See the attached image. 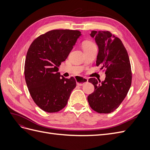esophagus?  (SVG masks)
<instances>
[{"mask_svg": "<svg viewBox=\"0 0 150 150\" xmlns=\"http://www.w3.org/2000/svg\"><path fill=\"white\" fill-rule=\"evenodd\" d=\"M88 82V79L87 78H83V77L78 76V80H77V84L78 86H83L85 83H87Z\"/></svg>", "mask_w": 150, "mask_h": 150, "instance_id": "34e87169", "label": "esophagus"}]
</instances>
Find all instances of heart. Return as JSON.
Here are the masks:
<instances>
[{"mask_svg": "<svg viewBox=\"0 0 150 150\" xmlns=\"http://www.w3.org/2000/svg\"><path fill=\"white\" fill-rule=\"evenodd\" d=\"M93 47H96V45L92 41H90V40H86V41L83 42V49H88L89 48H91Z\"/></svg>", "mask_w": 150, "mask_h": 150, "instance_id": "obj_1", "label": "heart"}]
</instances>
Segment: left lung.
Returning a JSON list of instances; mask_svg holds the SVG:
<instances>
[{
    "mask_svg": "<svg viewBox=\"0 0 150 150\" xmlns=\"http://www.w3.org/2000/svg\"><path fill=\"white\" fill-rule=\"evenodd\" d=\"M98 46L96 66L105 69V80L90 78L94 92L88 101L90 107L99 113H110L120 106L131 87L132 73L128 52L121 40L110 31L93 30Z\"/></svg>",
    "mask_w": 150,
    "mask_h": 150,
    "instance_id": "8db88e82",
    "label": "left lung"
}]
</instances>
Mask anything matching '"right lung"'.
Masks as SVG:
<instances>
[{
	"mask_svg": "<svg viewBox=\"0 0 150 150\" xmlns=\"http://www.w3.org/2000/svg\"><path fill=\"white\" fill-rule=\"evenodd\" d=\"M81 35L76 30H52L30 44L25 61V79L33 101L44 111L62 110L76 88L73 77L65 78L57 71Z\"/></svg>",
	"mask_w": 150,
	"mask_h": 150,
	"instance_id": "1",
	"label": "right lung"
}]
</instances>
